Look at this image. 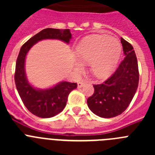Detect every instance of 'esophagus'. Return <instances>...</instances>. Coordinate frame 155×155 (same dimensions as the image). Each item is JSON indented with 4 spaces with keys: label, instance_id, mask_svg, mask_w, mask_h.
I'll return each instance as SVG.
<instances>
[{
    "label": "esophagus",
    "instance_id": "esophagus-1",
    "mask_svg": "<svg viewBox=\"0 0 155 155\" xmlns=\"http://www.w3.org/2000/svg\"><path fill=\"white\" fill-rule=\"evenodd\" d=\"M86 83H87L86 81H79L78 83V87H83V86L84 85V84H86Z\"/></svg>",
    "mask_w": 155,
    "mask_h": 155
}]
</instances>
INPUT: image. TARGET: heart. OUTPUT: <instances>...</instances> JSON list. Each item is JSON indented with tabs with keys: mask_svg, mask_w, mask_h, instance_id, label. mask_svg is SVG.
I'll return each instance as SVG.
<instances>
[{
	"mask_svg": "<svg viewBox=\"0 0 155 155\" xmlns=\"http://www.w3.org/2000/svg\"><path fill=\"white\" fill-rule=\"evenodd\" d=\"M77 54L84 62L91 64V71L98 78L109 76L116 67L121 53L117 39L107 35H92L82 39L76 48ZM78 71L83 68L80 61H75Z\"/></svg>",
	"mask_w": 155,
	"mask_h": 155,
	"instance_id": "1",
	"label": "heart"
}]
</instances>
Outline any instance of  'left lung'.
I'll use <instances>...</instances> for the list:
<instances>
[{"mask_svg": "<svg viewBox=\"0 0 155 155\" xmlns=\"http://www.w3.org/2000/svg\"><path fill=\"white\" fill-rule=\"evenodd\" d=\"M121 43L125 58L107 80L93 85L94 93L87 100L90 110L102 118H113L124 113L137 89L139 70L134 47L123 38Z\"/></svg>", "mask_w": 155, "mask_h": 155, "instance_id": "obj_1", "label": "left lung"}]
</instances>
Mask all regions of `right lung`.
<instances>
[{"label":"right lung","instance_id":"right-lung-1","mask_svg":"<svg viewBox=\"0 0 155 155\" xmlns=\"http://www.w3.org/2000/svg\"><path fill=\"white\" fill-rule=\"evenodd\" d=\"M60 39L69 43L70 29L45 28L28 39L21 46L18 56L15 82L21 101L30 113L40 118H50L59 114L66 106L69 94L77 87V83L62 81L49 89L33 87L27 81L25 72V61L30 48L42 39Z\"/></svg>","mask_w":155,"mask_h":155}]
</instances>
